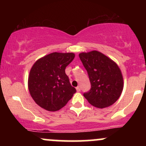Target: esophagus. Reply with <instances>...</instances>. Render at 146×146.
Segmentation results:
<instances>
[{
	"label": "esophagus",
	"mask_w": 146,
	"mask_h": 146,
	"mask_svg": "<svg viewBox=\"0 0 146 146\" xmlns=\"http://www.w3.org/2000/svg\"><path fill=\"white\" fill-rule=\"evenodd\" d=\"M76 90L78 92H80V90H81V89H80V86H78V87H76Z\"/></svg>",
	"instance_id": "esophagus-1"
}]
</instances>
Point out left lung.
I'll return each instance as SVG.
<instances>
[{
  "mask_svg": "<svg viewBox=\"0 0 146 146\" xmlns=\"http://www.w3.org/2000/svg\"><path fill=\"white\" fill-rule=\"evenodd\" d=\"M88 73L91 88L84 93L91 105L104 108L113 105L119 98L123 79L118 65L101 52L92 51L79 54Z\"/></svg>",
  "mask_w": 146,
  "mask_h": 146,
  "instance_id": "obj_1",
  "label": "left lung"
}]
</instances>
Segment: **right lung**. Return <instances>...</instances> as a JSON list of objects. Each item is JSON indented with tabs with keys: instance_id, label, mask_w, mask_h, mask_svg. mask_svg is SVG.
<instances>
[{
	"instance_id": "right-lung-1",
	"label": "right lung",
	"mask_w": 146,
	"mask_h": 146,
	"mask_svg": "<svg viewBox=\"0 0 146 146\" xmlns=\"http://www.w3.org/2000/svg\"><path fill=\"white\" fill-rule=\"evenodd\" d=\"M74 58V53L54 52L33 64L28 88L31 98L41 108L48 111L59 110L76 92L65 73V68Z\"/></svg>"
}]
</instances>
